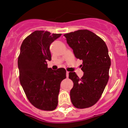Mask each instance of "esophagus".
Returning a JSON list of instances; mask_svg holds the SVG:
<instances>
[{"instance_id":"obj_1","label":"esophagus","mask_w":128,"mask_h":128,"mask_svg":"<svg viewBox=\"0 0 128 128\" xmlns=\"http://www.w3.org/2000/svg\"><path fill=\"white\" fill-rule=\"evenodd\" d=\"M66 76L67 78H68V76H69V72L68 71H66Z\"/></svg>"}]
</instances>
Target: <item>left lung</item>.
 Segmentation results:
<instances>
[{
	"instance_id": "obj_1",
	"label": "left lung",
	"mask_w": 128,
	"mask_h": 128,
	"mask_svg": "<svg viewBox=\"0 0 128 128\" xmlns=\"http://www.w3.org/2000/svg\"><path fill=\"white\" fill-rule=\"evenodd\" d=\"M64 36L76 58L82 60L84 74L81 78L74 72L69 73L74 82L70 100L78 108L90 107L100 100L108 81L111 60L107 46L100 38L88 30H79Z\"/></svg>"
}]
</instances>
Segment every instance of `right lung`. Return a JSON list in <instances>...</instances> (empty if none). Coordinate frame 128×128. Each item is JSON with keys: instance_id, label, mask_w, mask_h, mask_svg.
<instances>
[{"instance_id": "1", "label": "right lung", "mask_w": 128, "mask_h": 128, "mask_svg": "<svg viewBox=\"0 0 128 128\" xmlns=\"http://www.w3.org/2000/svg\"><path fill=\"white\" fill-rule=\"evenodd\" d=\"M61 34L36 30L26 38L20 47V82L30 102L42 110L56 109L60 83L66 77L64 68L52 70L46 64L52 60L50 46Z\"/></svg>"}]
</instances>
